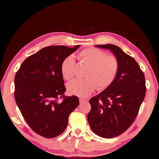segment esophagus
Returning a JSON list of instances; mask_svg holds the SVG:
<instances>
[{
    "mask_svg": "<svg viewBox=\"0 0 159 159\" xmlns=\"http://www.w3.org/2000/svg\"><path fill=\"white\" fill-rule=\"evenodd\" d=\"M87 102H88V100L85 99H84V98H80V103H85Z\"/></svg>",
    "mask_w": 159,
    "mask_h": 159,
    "instance_id": "34e87169",
    "label": "esophagus"
}]
</instances>
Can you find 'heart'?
I'll return each instance as SVG.
<instances>
[{
    "label": "heart",
    "instance_id": "heart-1",
    "mask_svg": "<svg viewBox=\"0 0 159 159\" xmlns=\"http://www.w3.org/2000/svg\"><path fill=\"white\" fill-rule=\"evenodd\" d=\"M80 61L88 67L84 80H75L67 85L68 92L79 97H87L98 87L104 89L112 84L117 75L119 63L116 57L107 55V53L95 48H89L81 51ZM75 61L71 56L63 60L61 74L66 81H70L74 75Z\"/></svg>",
    "mask_w": 159,
    "mask_h": 159
}]
</instances>
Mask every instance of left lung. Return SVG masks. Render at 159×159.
Listing matches in <instances>:
<instances>
[{
    "instance_id": "1",
    "label": "left lung",
    "mask_w": 159,
    "mask_h": 159,
    "mask_svg": "<svg viewBox=\"0 0 159 159\" xmlns=\"http://www.w3.org/2000/svg\"><path fill=\"white\" fill-rule=\"evenodd\" d=\"M95 47L109 50L119 60V68L112 84L89 100L88 120L98 136L113 138L131 125L145 99L146 86L143 72L133 57L113 44Z\"/></svg>"
}]
</instances>
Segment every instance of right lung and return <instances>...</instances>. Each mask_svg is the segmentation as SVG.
I'll return each mask as SVG.
<instances>
[{"instance_id":"1","label":"right lung","mask_w":159,"mask_h":159,"mask_svg":"<svg viewBox=\"0 0 159 159\" xmlns=\"http://www.w3.org/2000/svg\"><path fill=\"white\" fill-rule=\"evenodd\" d=\"M47 46L22 62L14 78V98L28 125L40 135L54 138L63 133L70 113L78 106L76 96L66 97L61 74L63 60L78 50ZM61 98L64 99L60 102Z\"/></svg>"}]
</instances>
